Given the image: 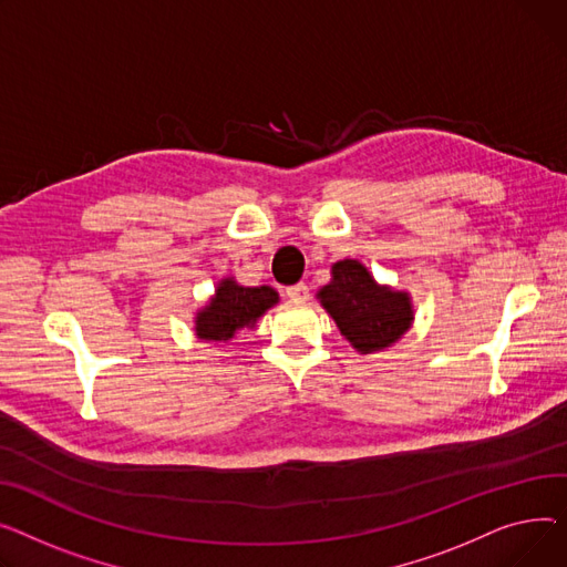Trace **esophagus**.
<instances>
[{
	"label": "esophagus",
	"instance_id": "34e87169",
	"mask_svg": "<svg viewBox=\"0 0 567 567\" xmlns=\"http://www.w3.org/2000/svg\"><path fill=\"white\" fill-rule=\"evenodd\" d=\"M286 295H288L290 299H297V302H305V299H309V286H307L305 281L292 284V286L286 288Z\"/></svg>",
	"mask_w": 567,
	"mask_h": 567
}]
</instances>
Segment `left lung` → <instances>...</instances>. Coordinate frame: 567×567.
Returning a JSON list of instances; mask_svg holds the SVG:
<instances>
[{
  "label": "left lung",
  "mask_w": 567,
  "mask_h": 567,
  "mask_svg": "<svg viewBox=\"0 0 567 567\" xmlns=\"http://www.w3.org/2000/svg\"><path fill=\"white\" fill-rule=\"evenodd\" d=\"M320 305L334 318L350 346L371 354L386 350L412 327V299L403 290L380 286L359 260L331 265V281L318 290Z\"/></svg>",
  "instance_id": "left-lung-1"
}]
</instances>
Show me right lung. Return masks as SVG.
I'll list each match as a JSON object with an SVG mask.
<instances>
[{
    "label": "right lung",
    "instance_id": "1",
    "mask_svg": "<svg viewBox=\"0 0 567 567\" xmlns=\"http://www.w3.org/2000/svg\"><path fill=\"white\" fill-rule=\"evenodd\" d=\"M279 302V292L270 286H240L233 277L219 281L210 302L196 313L194 329L202 341L226 343L245 327Z\"/></svg>",
    "mask_w": 567,
    "mask_h": 567
}]
</instances>
